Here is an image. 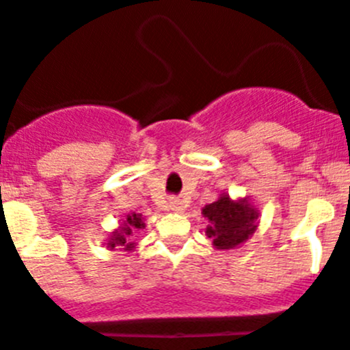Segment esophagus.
<instances>
[{
	"label": "esophagus",
	"instance_id": "1",
	"mask_svg": "<svg viewBox=\"0 0 350 350\" xmlns=\"http://www.w3.org/2000/svg\"><path fill=\"white\" fill-rule=\"evenodd\" d=\"M171 210H174V212H183V203H181V200H178V198H172L171 200Z\"/></svg>",
	"mask_w": 350,
	"mask_h": 350
}]
</instances>
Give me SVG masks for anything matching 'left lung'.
I'll return each instance as SVG.
<instances>
[{"mask_svg": "<svg viewBox=\"0 0 350 350\" xmlns=\"http://www.w3.org/2000/svg\"><path fill=\"white\" fill-rule=\"evenodd\" d=\"M202 215L208 220L206 237L217 250H234L253 236L258 227V210L246 198L230 200L226 193L203 206Z\"/></svg>", "mask_w": 350, "mask_h": 350, "instance_id": "1", "label": "left lung"}]
</instances>
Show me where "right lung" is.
Masks as SVG:
<instances>
[{"label":"right lung","mask_w":350,"mask_h":350,"mask_svg":"<svg viewBox=\"0 0 350 350\" xmlns=\"http://www.w3.org/2000/svg\"><path fill=\"white\" fill-rule=\"evenodd\" d=\"M144 217H142L140 213H130V215H126V219L123 220L120 229H116L111 234V237L106 243L107 247H111V250L120 247V250L124 251H133V247L137 246V243H133L135 230L144 229Z\"/></svg>","instance_id":"right-lung-1"}]
</instances>
